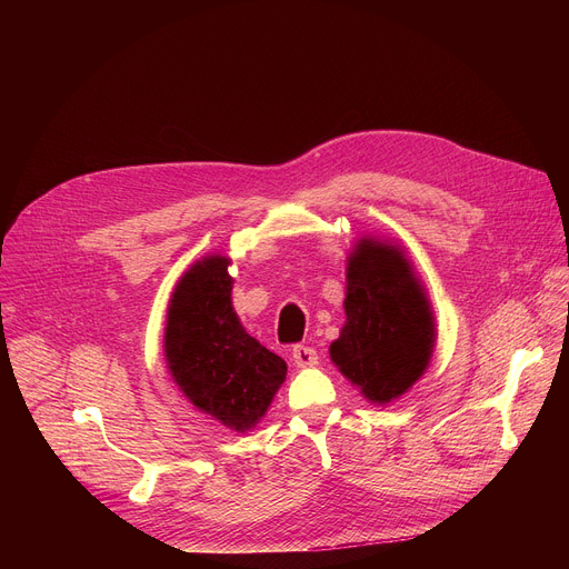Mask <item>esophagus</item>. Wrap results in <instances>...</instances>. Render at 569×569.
Instances as JSON below:
<instances>
[{
	"instance_id": "obj_1",
	"label": "esophagus",
	"mask_w": 569,
	"mask_h": 569,
	"mask_svg": "<svg viewBox=\"0 0 569 569\" xmlns=\"http://www.w3.org/2000/svg\"><path fill=\"white\" fill-rule=\"evenodd\" d=\"M292 362L297 367H312L317 365V351L306 345H295L292 347Z\"/></svg>"
}]
</instances>
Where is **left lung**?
Returning a JSON list of instances; mask_svg holds the SVG:
<instances>
[{
  "label": "left lung",
  "mask_w": 569,
  "mask_h": 569,
  "mask_svg": "<svg viewBox=\"0 0 569 569\" xmlns=\"http://www.w3.org/2000/svg\"><path fill=\"white\" fill-rule=\"evenodd\" d=\"M347 321L331 360L360 393L385 405L428 369L437 329L421 281L398 246L362 238L347 261Z\"/></svg>",
  "instance_id": "left-lung-1"
}]
</instances>
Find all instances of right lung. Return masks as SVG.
Instances as JSON below:
<instances>
[{
	"mask_svg": "<svg viewBox=\"0 0 569 569\" xmlns=\"http://www.w3.org/2000/svg\"><path fill=\"white\" fill-rule=\"evenodd\" d=\"M229 263L220 254L204 257L178 281L164 353L176 385L200 412L248 432L268 412L288 367L242 329L231 306Z\"/></svg>",
	"mask_w": 569,
	"mask_h": 569,
	"instance_id": "1",
	"label": "right lung"
}]
</instances>
